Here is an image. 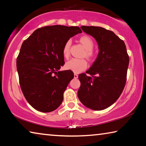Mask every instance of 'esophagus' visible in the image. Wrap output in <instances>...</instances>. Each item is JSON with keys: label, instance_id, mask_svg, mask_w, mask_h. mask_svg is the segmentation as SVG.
<instances>
[{"label": "esophagus", "instance_id": "1", "mask_svg": "<svg viewBox=\"0 0 146 146\" xmlns=\"http://www.w3.org/2000/svg\"><path fill=\"white\" fill-rule=\"evenodd\" d=\"M78 76V75H77V74H76V73L74 74V78H77Z\"/></svg>", "mask_w": 146, "mask_h": 146}]
</instances>
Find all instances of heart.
Instances as JSON below:
<instances>
[{"label": "heart", "instance_id": "1", "mask_svg": "<svg viewBox=\"0 0 146 146\" xmlns=\"http://www.w3.org/2000/svg\"><path fill=\"white\" fill-rule=\"evenodd\" d=\"M80 42L82 44L86 51V56L91 58L93 56L92 49L94 47V43L92 39L88 36H83L80 38ZM71 40L66 42L62 50L63 56L65 58H68L70 55V48L71 46ZM88 67V62L85 59L83 58H71L66 62L65 64V68L68 70H70L75 73H79L85 70Z\"/></svg>", "mask_w": 146, "mask_h": 146}]
</instances>
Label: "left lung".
<instances>
[{"label": "left lung", "mask_w": 146, "mask_h": 146, "mask_svg": "<svg viewBox=\"0 0 146 146\" xmlns=\"http://www.w3.org/2000/svg\"><path fill=\"white\" fill-rule=\"evenodd\" d=\"M92 36L98 46L97 58L85 73L78 75V97L86 108L103 110L119 98L126 82L129 56L124 42L113 31L102 27H80Z\"/></svg>", "instance_id": "1"}]
</instances>
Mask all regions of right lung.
Listing matches in <instances>:
<instances>
[{"label": "right lung", "instance_id": "1", "mask_svg": "<svg viewBox=\"0 0 146 146\" xmlns=\"http://www.w3.org/2000/svg\"><path fill=\"white\" fill-rule=\"evenodd\" d=\"M81 33L77 26H49L36 29L23 42L17 69L22 91L36 110L51 112L62 102L64 92L74 77L71 71L59 70L64 63L63 48Z\"/></svg>", "mask_w": 146, "mask_h": 146}]
</instances>
